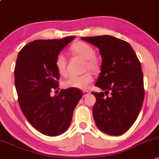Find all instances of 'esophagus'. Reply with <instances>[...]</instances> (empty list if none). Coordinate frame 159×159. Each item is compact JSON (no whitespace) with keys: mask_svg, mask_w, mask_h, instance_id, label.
I'll use <instances>...</instances> for the list:
<instances>
[{"mask_svg":"<svg viewBox=\"0 0 159 159\" xmlns=\"http://www.w3.org/2000/svg\"><path fill=\"white\" fill-rule=\"evenodd\" d=\"M83 96L85 97V96L89 95V94H90V92H89V91H87V90H84V91H83Z\"/></svg>","mask_w":159,"mask_h":159,"instance_id":"esophagus-1","label":"esophagus"}]
</instances>
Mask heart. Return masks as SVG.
Masks as SVG:
<instances>
[{
	"mask_svg": "<svg viewBox=\"0 0 159 159\" xmlns=\"http://www.w3.org/2000/svg\"><path fill=\"white\" fill-rule=\"evenodd\" d=\"M70 50L74 54L78 55L85 60V69L96 72L99 70V62L95 56V51L92 46L84 42H77L70 46ZM56 67L58 74L61 76L67 74V61L65 55L59 53L56 58ZM93 80V76L91 73H85L83 75L76 76L72 75L69 76L63 83L65 88H74L84 89L88 88Z\"/></svg>",
	"mask_w": 159,
	"mask_h": 159,
	"instance_id": "heart-1",
	"label": "heart"
}]
</instances>
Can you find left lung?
<instances>
[{
  "label": "left lung",
  "instance_id": "obj_1",
  "mask_svg": "<svg viewBox=\"0 0 159 159\" xmlns=\"http://www.w3.org/2000/svg\"><path fill=\"white\" fill-rule=\"evenodd\" d=\"M98 48L102 58L96 86L103 92L96 98L92 113L97 127L119 136L132 126L144 99L143 76L140 61L131 45L110 35L81 37ZM111 94L107 97L104 94Z\"/></svg>",
  "mask_w": 159,
  "mask_h": 159
}]
</instances>
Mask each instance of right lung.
I'll return each mask as SVG.
<instances>
[{
    "label": "right lung",
    "instance_id": "obj_1",
    "mask_svg": "<svg viewBox=\"0 0 159 159\" xmlns=\"http://www.w3.org/2000/svg\"><path fill=\"white\" fill-rule=\"evenodd\" d=\"M74 38L34 40L26 44L17 56L14 76L19 106L30 124L47 136L67 131L83 97L81 91L74 88L50 95L52 89H59L56 57Z\"/></svg>",
    "mask_w": 159,
    "mask_h": 159
}]
</instances>
